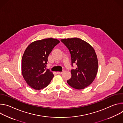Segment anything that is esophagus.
<instances>
[{
    "instance_id": "1",
    "label": "esophagus",
    "mask_w": 123,
    "mask_h": 123,
    "mask_svg": "<svg viewBox=\"0 0 123 123\" xmlns=\"http://www.w3.org/2000/svg\"><path fill=\"white\" fill-rule=\"evenodd\" d=\"M63 73H64V71H62V72H57V74H62Z\"/></svg>"
}]
</instances>
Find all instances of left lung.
<instances>
[{"label":"left lung","mask_w":123,"mask_h":123,"mask_svg":"<svg viewBox=\"0 0 123 123\" xmlns=\"http://www.w3.org/2000/svg\"><path fill=\"white\" fill-rule=\"evenodd\" d=\"M71 55L72 65L76 63V69L71 70L72 77L67 82L73 88L82 90L89 86L96 76L98 63L93 47L79 38L62 39Z\"/></svg>","instance_id":"left-lung-1"}]
</instances>
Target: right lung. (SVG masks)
Wrapping results in <instances>:
<instances>
[{
  "instance_id": "obj_1",
  "label": "right lung",
  "mask_w": 123,
  "mask_h": 123,
  "mask_svg": "<svg viewBox=\"0 0 123 123\" xmlns=\"http://www.w3.org/2000/svg\"><path fill=\"white\" fill-rule=\"evenodd\" d=\"M59 42L52 38L43 39L31 43L25 49L22 58V73L31 88L44 89L54 77V74L46 67L49 54Z\"/></svg>"
}]
</instances>
